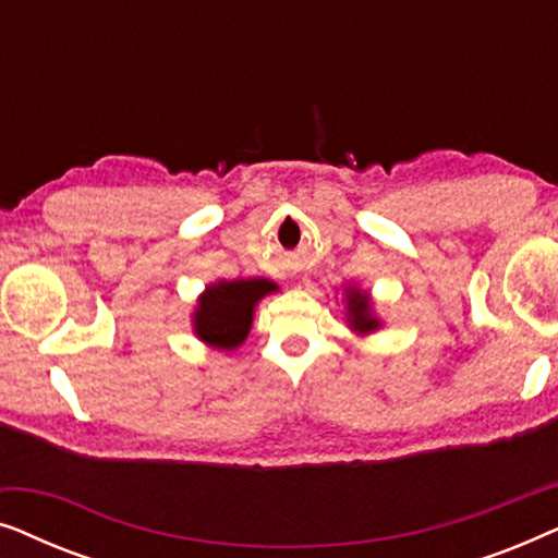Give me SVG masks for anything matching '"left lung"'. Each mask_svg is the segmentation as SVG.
<instances>
[{"label": "left lung", "mask_w": 558, "mask_h": 558, "mask_svg": "<svg viewBox=\"0 0 558 558\" xmlns=\"http://www.w3.org/2000/svg\"><path fill=\"white\" fill-rule=\"evenodd\" d=\"M348 312H350V325H353L355 330L371 332L378 327V319L371 315L368 296L355 292V289H350V294H348Z\"/></svg>", "instance_id": "8db88e82"}]
</instances>
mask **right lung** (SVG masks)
<instances>
[{
  "label": "right lung",
  "mask_w": 558,
  "mask_h": 558,
  "mask_svg": "<svg viewBox=\"0 0 558 558\" xmlns=\"http://www.w3.org/2000/svg\"><path fill=\"white\" fill-rule=\"evenodd\" d=\"M277 289L269 279L218 281L197 302L195 332L213 348L233 350L251 330L256 302Z\"/></svg>",
  "instance_id": "right-lung-1"
}]
</instances>
